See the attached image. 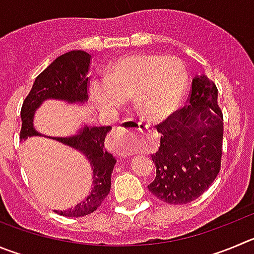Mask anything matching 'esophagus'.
<instances>
[{"mask_svg": "<svg viewBox=\"0 0 254 254\" xmlns=\"http://www.w3.org/2000/svg\"><path fill=\"white\" fill-rule=\"evenodd\" d=\"M150 127V125L146 124V123H141V122H127L125 123L124 127H122V130L120 131H114L113 136L115 140H120V139L124 136V135L129 134L131 130H138V131L143 132V131H146V130Z\"/></svg>", "mask_w": 254, "mask_h": 254, "instance_id": "obj_1", "label": "esophagus"}]
</instances>
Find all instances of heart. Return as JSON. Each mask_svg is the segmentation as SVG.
Returning a JSON list of instances; mask_svg holds the SVG:
<instances>
[{
  "label": "heart",
  "mask_w": 254,
  "mask_h": 254,
  "mask_svg": "<svg viewBox=\"0 0 254 254\" xmlns=\"http://www.w3.org/2000/svg\"><path fill=\"white\" fill-rule=\"evenodd\" d=\"M187 82V70L178 59L134 55L118 61L105 76L92 79L89 92L95 105L109 115L131 96L141 115L162 119L181 104Z\"/></svg>",
  "instance_id": "obj_1"
}]
</instances>
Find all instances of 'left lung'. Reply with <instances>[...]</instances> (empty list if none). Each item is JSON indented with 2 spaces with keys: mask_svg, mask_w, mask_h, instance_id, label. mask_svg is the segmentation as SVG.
Here are the masks:
<instances>
[{
  "mask_svg": "<svg viewBox=\"0 0 254 254\" xmlns=\"http://www.w3.org/2000/svg\"><path fill=\"white\" fill-rule=\"evenodd\" d=\"M187 103L156 125L160 146L151 155L156 177L148 188L168 204H187L202 195L222 163L223 113L214 82L204 75L194 77Z\"/></svg>",
  "mask_w": 254,
  "mask_h": 254,
  "instance_id": "obj_1",
  "label": "left lung"
}]
</instances>
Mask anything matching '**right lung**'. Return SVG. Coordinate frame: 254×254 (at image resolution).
<instances>
[{"label": "right lung", "mask_w": 254, "mask_h": 254, "mask_svg": "<svg viewBox=\"0 0 254 254\" xmlns=\"http://www.w3.org/2000/svg\"><path fill=\"white\" fill-rule=\"evenodd\" d=\"M91 55L81 50H73L59 56L35 80L32 89L21 108L20 138L41 135L34 127L35 110L46 99H59L68 103H84L89 99V77ZM111 127H85L77 135L68 138H54L65 145L81 151L92 168V188L89 195L67 210H56L65 217H85L98 209L111 188V173L116 159L105 149L106 134Z\"/></svg>", "instance_id": "obj_1"}]
</instances>
